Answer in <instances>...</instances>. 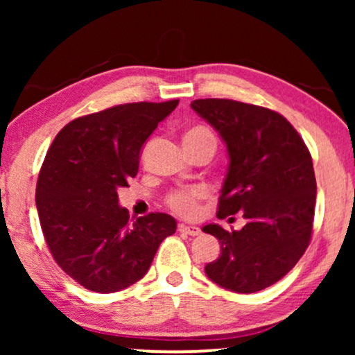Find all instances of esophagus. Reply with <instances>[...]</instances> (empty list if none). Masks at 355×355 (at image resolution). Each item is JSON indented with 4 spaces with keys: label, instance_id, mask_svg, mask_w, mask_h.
<instances>
[{
    "label": "esophagus",
    "instance_id": "1",
    "mask_svg": "<svg viewBox=\"0 0 355 355\" xmlns=\"http://www.w3.org/2000/svg\"><path fill=\"white\" fill-rule=\"evenodd\" d=\"M179 231H181L182 234H187V236H198V234H200V227H197L193 225H179Z\"/></svg>",
    "mask_w": 355,
    "mask_h": 355
}]
</instances>
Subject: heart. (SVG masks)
Masks as SVG:
<instances>
[{"label": "heart", "mask_w": 355, "mask_h": 355, "mask_svg": "<svg viewBox=\"0 0 355 355\" xmlns=\"http://www.w3.org/2000/svg\"><path fill=\"white\" fill-rule=\"evenodd\" d=\"M184 144L186 147H192V145H200V144H216L215 134L211 132V129H208L207 125H193L184 135ZM205 196V191L202 187H184L178 189V191L171 192L166 198L168 207L173 211H176L178 215L182 216H192L197 213L198 200Z\"/></svg>", "instance_id": "obj_1"}]
</instances>
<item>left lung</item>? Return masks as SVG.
I'll list each match as a JSON object with an SVG mask.
<instances>
[{
	"mask_svg": "<svg viewBox=\"0 0 355 355\" xmlns=\"http://www.w3.org/2000/svg\"><path fill=\"white\" fill-rule=\"evenodd\" d=\"M191 106L221 135L230 157L218 218L242 211L247 221L241 231L202 227L221 244L205 273L225 289L257 293L288 275L310 244L317 200L312 157L276 111L225 98Z\"/></svg>",
	"mask_w": 355,
	"mask_h": 355,
	"instance_id": "8db88e82",
	"label": "left lung"
}]
</instances>
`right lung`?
<instances>
[{"mask_svg": "<svg viewBox=\"0 0 355 355\" xmlns=\"http://www.w3.org/2000/svg\"><path fill=\"white\" fill-rule=\"evenodd\" d=\"M178 103L139 101L82 116L48 150L35 191L42 231L56 263L85 289L108 294L137 283L176 232L166 213L130 225L118 189L135 178L145 140Z\"/></svg>", "mask_w": 355, "mask_h": 355, "instance_id": "obj_1", "label": "right lung"}]
</instances>
